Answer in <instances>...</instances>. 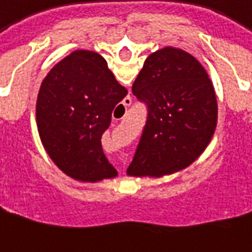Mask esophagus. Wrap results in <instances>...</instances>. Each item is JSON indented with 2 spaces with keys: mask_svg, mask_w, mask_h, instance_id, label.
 <instances>
[{
  "mask_svg": "<svg viewBox=\"0 0 252 252\" xmlns=\"http://www.w3.org/2000/svg\"><path fill=\"white\" fill-rule=\"evenodd\" d=\"M129 103H130V99H127V100H126V106H127ZM123 163H125V161H123Z\"/></svg>",
  "mask_w": 252,
  "mask_h": 252,
  "instance_id": "34e87169",
  "label": "esophagus"
}]
</instances>
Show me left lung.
I'll return each instance as SVG.
<instances>
[{
    "label": "left lung",
    "instance_id": "left-lung-1",
    "mask_svg": "<svg viewBox=\"0 0 252 252\" xmlns=\"http://www.w3.org/2000/svg\"><path fill=\"white\" fill-rule=\"evenodd\" d=\"M148 119L127 175L161 178L202 155L217 126V99L198 60L176 47L152 53L133 84Z\"/></svg>",
    "mask_w": 252,
    "mask_h": 252
}]
</instances>
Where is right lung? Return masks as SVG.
Masks as SVG:
<instances>
[{
    "label": "right lung",
    "instance_id": "obj_1",
    "mask_svg": "<svg viewBox=\"0 0 252 252\" xmlns=\"http://www.w3.org/2000/svg\"><path fill=\"white\" fill-rule=\"evenodd\" d=\"M126 94L94 51L76 50L53 66L37 94L36 125L47 155L63 174L84 183L117 176L101 135Z\"/></svg>",
    "mask_w": 252,
    "mask_h": 252
}]
</instances>
